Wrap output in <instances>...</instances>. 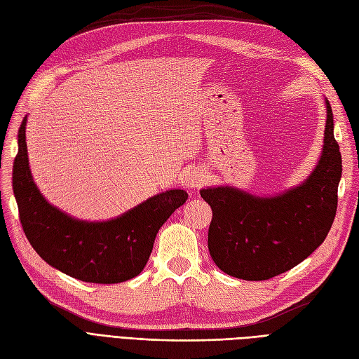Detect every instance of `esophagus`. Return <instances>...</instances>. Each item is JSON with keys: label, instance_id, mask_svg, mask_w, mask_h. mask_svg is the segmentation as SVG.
<instances>
[{"label": "esophagus", "instance_id": "34e87169", "mask_svg": "<svg viewBox=\"0 0 359 359\" xmlns=\"http://www.w3.org/2000/svg\"><path fill=\"white\" fill-rule=\"evenodd\" d=\"M206 181L205 172L201 169H190L186 175H184V184L189 189H198Z\"/></svg>", "mask_w": 359, "mask_h": 359}]
</instances>
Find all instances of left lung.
<instances>
[{
  "label": "left lung",
  "mask_w": 359,
  "mask_h": 359,
  "mask_svg": "<svg viewBox=\"0 0 359 359\" xmlns=\"http://www.w3.org/2000/svg\"><path fill=\"white\" fill-rule=\"evenodd\" d=\"M323 148L316 168L299 186L273 198L229 186L206 187L212 210L208 248L223 273L248 281L273 278L307 259L327 238L337 212L341 154L328 100Z\"/></svg>",
  "instance_id": "8db88e82"
}]
</instances>
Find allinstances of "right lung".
I'll return each instance as SVG.
<instances>
[{
    "mask_svg": "<svg viewBox=\"0 0 359 359\" xmlns=\"http://www.w3.org/2000/svg\"><path fill=\"white\" fill-rule=\"evenodd\" d=\"M25 126L27 116L18 133L13 191L32 248L50 266L88 283L114 285L139 276L158 229L189 194L180 189L163 191L107 222L73 219L43 198L32 181Z\"/></svg>",
    "mask_w": 359,
    "mask_h": 359,
    "instance_id": "obj_1",
    "label": "right lung"
}]
</instances>
